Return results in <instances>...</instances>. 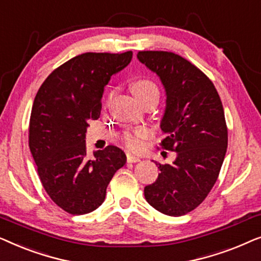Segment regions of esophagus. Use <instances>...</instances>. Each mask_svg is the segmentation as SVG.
I'll use <instances>...</instances> for the list:
<instances>
[{
  "label": "esophagus",
  "mask_w": 261,
  "mask_h": 261,
  "mask_svg": "<svg viewBox=\"0 0 261 261\" xmlns=\"http://www.w3.org/2000/svg\"><path fill=\"white\" fill-rule=\"evenodd\" d=\"M127 162L128 163H138V162H140V158H139V156L128 154L127 155Z\"/></svg>",
  "instance_id": "obj_1"
}]
</instances>
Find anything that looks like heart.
Masks as SVG:
<instances>
[{
    "label": "heart",
    "instance_id": "heart-1",
    "mask_svg": "<svg viewBox=\"0 0 261 261\" xmlns=\"http://www.w3.org/2000/svg\"><path fill=\"white\" fill-rule=\"evenodd\" d=\"M132 92L138 101L142 103L145 101H149V99H159V88L154 82L147 78H140L133 82L132 84ZM147 137V132L145 129H134V130H124L121 134V141L126 146L127 148L137 151L141 147L142 139Z\"/></svg>",
    "mask_w": 261,
    "mask_h": 261
}]
</instances>
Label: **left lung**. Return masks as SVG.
I'll return each instance as SVG.
<instances>
[{"label": "left lung", "instance_id": "1", "mask_svg": "<svg viewBox=\"0 0 261 261\" xmlns=\"http://www.w3.org/2000/svg\"><path fill=\"white\" fill-rule=\"evenodd\" d=\"M138 59L158 74L166 91L160 128L162 148L177 152L172 164H156L160 173L145 187V198L169 216L201 204L219 177L228 146L222 102L213 82L183 57L167 51H139Z\"/></svg>", "mask_w": 261, "mask_h": 261}]
</instances>
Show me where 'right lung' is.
Masks as SVG:
<instances>
[{
	"mask_svg": "<svg viewBox=\"0 0 261 261\" xmlns=\"http://www.w3.org/2000/svg\"><path fill=\"white\" fill-rule=\"evenodd\" d=\"M133 52H88L53 70L39 88L32 107L28 144L42 187L71 215L94 212L107 187L126 164V154L107 146L89 159L85 133L101 114L110 77L130 63Z\"/></svg>",
	"mask_w": 261,
	"mask_h": 261,
	"instance_id": "right-lung-1",
	"label": "right lung"
}]
</instances>
